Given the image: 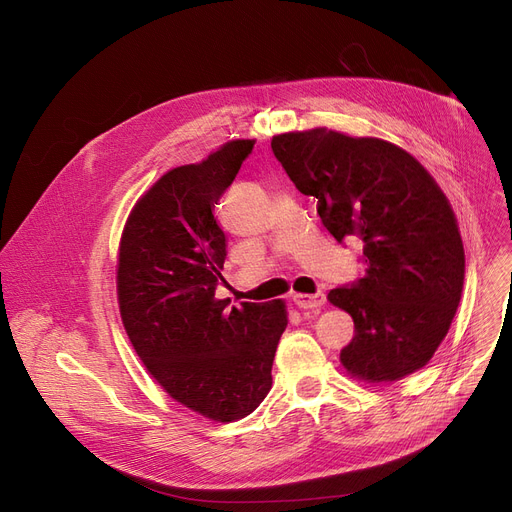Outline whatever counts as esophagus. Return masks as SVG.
I'll use <instances>...</instances> for the list:
<instances>
[{
	"label": "esophagus",
	"instance_id": "obj_1",
	"mask_svg": "<svg viewBox=\"0 0 512 512\" xmlns=\"http://www.w3.org/2000/svg\"><path fill=\"white\" fill-rule=\"evenodd\" d=\"M292 301H294V305H297L299 309L317 311V309L324 307L326 294H324V292H315V294H294Z\"/></svg>",
	"mask_w": 512,
	"mask_h": 512
}]
</instances>
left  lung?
<instances>
[{
  "instance_id": "left-lung-1",
  "label": "left lung",
  "mask_w": 512,
  "mask_h": 512,
  "mask_svg": "<svg viewBox=\"0 0 512 512\" xmlns=\"http://www.w3.org/2000/svg\"><path fill=\"white\" fill-rule=\"evenodd\" d=\"M303 195L317 199L328 232L363 242L365 276L330 290L355 321L344 369L369 384L396 382L434 357L465 280L454 211L419 161L388 141L311 128L272 139Z\"/></svg>"
}]
</instances>
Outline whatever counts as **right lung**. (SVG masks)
I'll return each mask as SVG.
<instances>
[{"mask_svg": "<svg viewBox=\"0 0 512 512\" xmlns=\"http://www.w3.org/2000/svg\"><path fill=\"white\" fill-rule=\"evenodd\" d=\"M255 141L236 139L161 176L132 207L118 255L124 330L176 402L211 421L251 415L272 388L288 317L282 301L215 299L226 234L213 218Z\"/></svg>", "mask_w": 512, "mask_h": 512, "instance_id": "add662e5", "label": "right lung"}]
</instances>
